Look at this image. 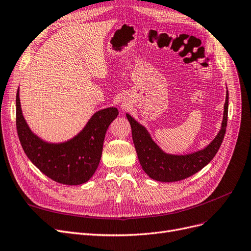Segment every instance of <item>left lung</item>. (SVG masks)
Listing matches in <instances>:
<instances>
[{"mask_svg":"<svg viewBox=\"0 0 251 251\" xmlns=\"http://www.w3.org/2000/svg\"><path fill=\"white\" fill-rule=\"evenodd\" d=\"M227 110L228 91H226L224 120L218 134L205 149L187 155H173L163 152L153 142L147 129L130 115L126 114L131 126L132 140L138 160L145 173L156 181L176 182L186 179L201 171L214 158L224 141L227 125Z\"/></svg>","mask_w":251,"mask_h":251,"instance_id":"1","label":"left lung"}]
</instances>
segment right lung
<instances>
[{"label": "right lung", "instance_id": "right-lung-1", "mask_svg": "<svg viewBox=\"0 0 251 251\" xmlns=\"http://www.w3.org/2000/svg\"><path fill=\"white\" fill-rule=\"evenodd\" d=\"M118 114L116 107L101 109L77 135L65 143L51 144L31 131L22 113L20 88L16 93V129L23 149L40 172L61 184L79 185L91 179L100 162L107 128Z\"/></svg>", "mask_w": 251, "mask_h": 251}]
</instances>
